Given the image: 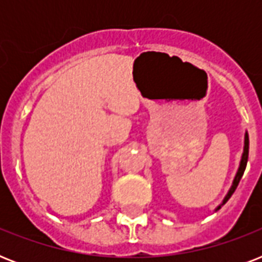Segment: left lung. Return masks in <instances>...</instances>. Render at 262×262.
<instances>
[{
  "instance_id": "left-lung-1",
  "label": "left lung",
  "mask_w": 262,
  "mask_h": 262,
  "mask_svg": "<svg viewBox=\"0 0 262 262\" xmlns=\"http://www.w3.org/2000/svg\"><path fill=\"white\" fill-rule=\"evenodd\" d=\"M248 158H249V136H248V133H245V147H244V154H242V159H241L239 168H238V172H236L235 178H234V182H232V185H231V187H230V190H228L227 195L224 197L222 205H224V204L227 203L228 200H230V197L232 195V193L235 191L236 186H238V183H239L241 178H242V175H244V172H245L246 164H248ZM222 205H219V207L216 208V211H217V209H220V208H222Z\"/></svg>"
}]
</instances>
